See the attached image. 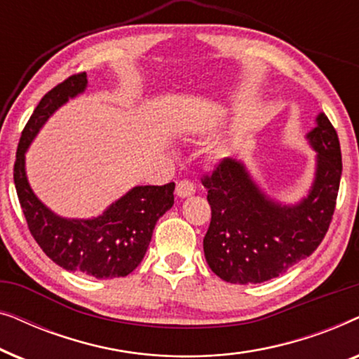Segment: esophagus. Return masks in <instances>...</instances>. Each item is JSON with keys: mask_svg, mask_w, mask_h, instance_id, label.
<instances>
[{"mask_svg": "<svg viewBox=\"0 0 359 359\" xmlns=\"http://www.w3.org/2000/svg\"><path fill=\"white\" fill-rule=\"evenodd\" d=\"M194 191L196 186L188 180L178 181V183H176V194H178L180 198H189V196L194 194Z\"/></svg>", "mask_w": 359, "mask_h": 359, "instance_id": "esophagus-1", "label": "esophagus"}]
</instances>
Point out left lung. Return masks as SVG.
<instances>
[{
    "mask_svg": "<svg viewBox=\"0 0 359 359\" xmlns=\"http://www.w3.org/2000/svg\"><path fill=\"white\" fill-rule=\"evenodd\" d=\"M317 151L316 180L299 204H279L255 184L242 161L224 158L203 178L210 204L204 237L209 268L233 284L278 278L316 252L335 212L341 178L337 130L325 114L307 134Z\"/></svg>",
    "mask_w": 359,
    "mask_h": 359,
    "instance_id": "1",
    "label": "left lung"
}]
</instances>
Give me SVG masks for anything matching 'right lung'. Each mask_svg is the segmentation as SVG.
Here are the masks:
<instances>
[{
  "instance_id": "1",
  "label": "right lung",
  "mask_w": 359,
  "mask_h": 359,
  "mask_svg": "<svg viewBox=\"0 0 359 359\" xmlns=\"http://www.w3.org/2000/svg\"><path fill=\"white\" fill-rule=\"evenodd\" d=\"M86 73L68 76L42 97L24 127L14 161V184L24 217L42 252L67 271L121 278L145 257L155 224L175 203V183L135 186L95 219H65L43 205L29 186L26 151L58 107L86 90Z\"/></svg>"
}]
</instances>
